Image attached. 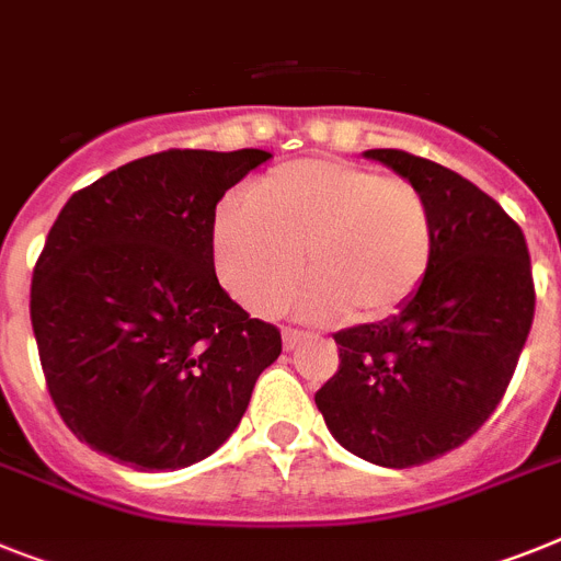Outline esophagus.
Segmentation results:
<instances>
[{"label":"esophagus","instance_id":"obj_1","mask_svg":"<svg viewBox=\"0 0 561 561\" xmlns=\"http://www.w3.org/2000/svg\"><path fill=\"white\" fill-rule=\"evenodd\" d=\"M308 333L302 331H285L282 333V345H285V351H294V347H299L302 342H308Z\"/></svg>","mask_w":561,"mask_h":561}]
</instances>
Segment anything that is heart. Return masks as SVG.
Here are the masks:
<instances>
[{
    "label": "heart",
    "mask_w": 561,
    "mask_h": 561,
    "mask_svg": "<svg viewBox=\"0 0 561 561\" xmlns=\"http://www.w3.org/2000/svg\"><path fill=\"white\" fill-rule=\"evenodd\" d=\"M433 251L425 193L345 159L279 164L214 222L216 273L256 317L285 308L305 273L308 319L382 322L422 288Z\"/></svg>",
    "instance_id": "heart-1"
}]
</instances>
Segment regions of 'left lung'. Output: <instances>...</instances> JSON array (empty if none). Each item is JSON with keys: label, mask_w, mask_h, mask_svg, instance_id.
<instances>
[{"label": "left lung", "mask_w": 561, "mask_h": 561, "mask_svg": "<svg viewBox=\"0 0 561 561\" xmlns=\"http://www.w3.org/2000/svg\"><path fill=\"white\" fill-rule=\"evenodd\" d=\"M365 159L425 193L436 251L402 310L333 336L339 370L317 408L353 456L411 468L459 448L496 411L534 322V276L519 225L473 182L404 150Z\"/></svg>", "instance_id": "8db88e82"}]
</instances>
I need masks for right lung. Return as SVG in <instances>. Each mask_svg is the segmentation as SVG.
<instances>
[{
    "label": "right lung",
    "instance_id": "obj_1",
    "mask_svg": "<svg viewBox=\"0 0 561 561\" xmlns=\"http://www.w3.org/2000/svg\"><path fill=\"white\" fill-rule=\"evenodd\" d=\"M271 153L164 150L68 199L33 267L31 324L79 442L134 470L202 462L237 431L282 336L214 271L216 202Z\"/></svg>",
    "mask_w": 561,
    "mask_h": 561
}]
</instances>
